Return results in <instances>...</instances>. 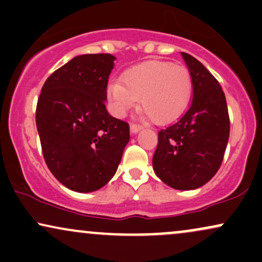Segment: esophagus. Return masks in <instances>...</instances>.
I'll use <instances>...</instances> for the list:
<instances>
[{"instance_id": "1", "label": "esophagus", "mask_w": 262, "mask_h": 262, "mask_svg": "<svg viewBox=\"0 0 262 262\" xmlns=\"http://www.w3.org/2000/svg\"><path fill=\"white\" fill-rule=\"evenodd\" d=\"M141 128H143L141 125L135 124V123H132V124H130V132H132V133H138V132H139Z\"/></svg>"}]
</instances>
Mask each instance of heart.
<instances>
[{
  "mask_svg": "<svg viewBox=\"0 0 262 262\" xmlns=\"http://www.w3.org/2000/svg\"><path fill=\"white\" fill-rule=\"evenodd\" d=\"M192 79L187 68L161 60H149L124 71L121 81L108 87L114 113L124 116L140 102V108L158 124L177 118L187 106Z\"/></svg>",
  "mask_w": 262,
  "mask_h": 262,
  "instance_id": "obj_1",
  "label": "heart"
}]
</instances>
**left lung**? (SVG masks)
Segmentation results:
<instances>
[{"label":"left lung","mask_w":262,"mask_h":262,"mask_svg":"<svg viewBox=\"0 0 262 262\" xmlns=\"http://www.w3.org/2000/svg\"><path fill=\"white\" fill-rule=\"evenodd\" d=\"M193 85V100L181 118L158 133L152 167L176 189H194L217 173L229 139L230 121L221 85L204 66L182 53Z\"/></svg>","instance_id":"1"}]
</instances>
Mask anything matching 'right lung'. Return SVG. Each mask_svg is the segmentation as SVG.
<instances>
[{"label":"right lung","mask_w":262,"mask_h":262,"mask_svg":"<svg viewBox=\"0 0 262 262\" xmlns=\"http://www.w3.org/2000/svg\"><path fill=\"white\" fill-rule=\"evenodd\" d=\"M111 54L71 59L48 77L35 112L41 151L59 182L76 192L103 187L129 141V124L106 110Z\"/></svg>","instance_id":"obj_1"}]
</instances>
